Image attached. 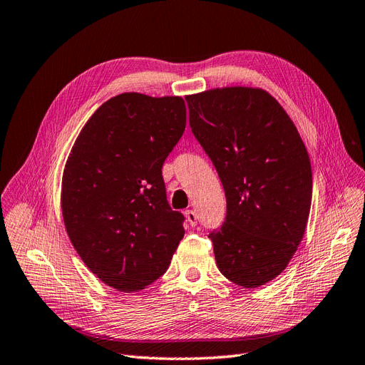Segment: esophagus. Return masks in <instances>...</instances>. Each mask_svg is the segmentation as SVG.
<instances>
[{"mask_svg": "<svg viewBox=\"0 0 365 365\" xmlns=\"http://www.w3.org/2000/svg\"><path fill=\"white\" fill-rule=\"evenodd\" d=\"M185 217H186V220H188L191 227H194L195 223H197V214H195V211H192V210L185 211Z\"/></svg>", "mask_w": 365, "mask_h": 365, "instance_id": "1", "label": "esophagus"}]
</instances>
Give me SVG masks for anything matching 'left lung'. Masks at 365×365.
Returning <instances> with one entry per match:
<instances>
[{
  "instance_id": "1",
  "label": "left lung",
  "mask_w": 365,
  "mask_h": 365,
  "mask_svg": "<svg viewBox=\"0 0 365 365\" xmlns=\"http://www.w3.org/2000/svg\"><path fill=\"white\" fill-rule=\"evenodd\" d=\"M185 98L192 134L225 190V222L208 236L217 268L239 287L268 284L305 235L313 192L307 148L264 89L216 88Z\"/></svg>"
}]
</instances>
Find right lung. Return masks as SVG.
<instances>
[{
    "label": "right lung",
    "mask_w": 365,
    "mask_h": 365,
    "mask_svg": "<svg viewBox=\"0 0 365 365\" xmlns=\"http://www.w3.org/2000/svg\"><path fill=\"white\" fill-rule=\"evenodd\" d=\"M185 126L182 97L125 92L93 112L71 149L61 180L64 227L85 265L117 292L151 285L183 239L162 166Z\"/></svg>",
    "instance_id": "obj_1"
}]
</instances>
